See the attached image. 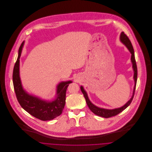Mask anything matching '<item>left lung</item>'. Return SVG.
<instances>
[{"mask_svg": "<svg viewBox=\"0 0 152 152\" xmlns=\"http://www.w3.org/2000/svg\"><path fill=\"white\" fill-rule=\"evenodd\" d=\"M120 40L121 42L125 45V46L127 47L128 50L130 51L132 55H131V61L133 64V68L134 70V80L135 82L134 87V89H133V93L132 98L130 99L129 101H128L126 104H125L124 106L121 108H119L114 109H107L100 108H99L96 106L94 105L88 98V95H87V92L84 89V88L81 86L80 89L82 92V93L84 94V96L86 99V102L87 105L90 109V110L94 113L95 115L97 116H101L104 118H109L113 116H116L120 113H121L122 111H123L124 109L126 108L131 103L132 101V100L133 99L134 95V92H135V89H136V83H137V65H136V62L135 60V56H134V50L132 46V44L131 43V42L128 38V37L126 36V34L124 32H122L121 35H120Z\"/></svg>", "mask_w": 152, "mask_h": 152, "instance_id": "left-lung-1", "label": "left lung"}]
</instances>
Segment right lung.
<instances>
[{
    "label": "right lung",
    "instance_id": "right-lung-1",
    "mask_svg": "<svg viewBox=\"0 0 152 152\" xmlns=\"http://www.w3.org/2000/svg\"><path fill=\"white\" fill-rule=\"evenodd\" d=\"M24 43L23 42L19 49L13 70L12 79L16 98L22 108L31 115L42 121L53 120L62 113L65 106L66 89L72 81H63L58 84L56 99L53 101H45L28 94L22 87L19 76V58Z\"/></svg>",
    "mask_w": 152,
    "mask_h": 152
}]
</instances>
